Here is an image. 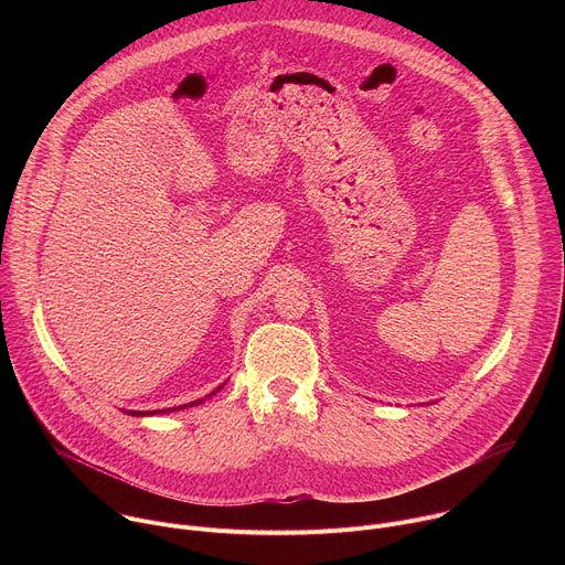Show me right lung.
<instances>
[{"instance_id":"obj_1","label":"right lung","mask_w":565,"mask_h":565,"mask_svg":"<svg viewBox=\"0 0 565 565\" xmlns=\"http://www.w3.org/2000/svg\"><path fill=\"white\" fill-rule=\"evenodd\" d=\"M221 388H223V384H221V386H218V388H216V391H221ZM216 391H212V393H210V395H214V393H216ZM201 402H203V399H194V402H190V405H181V407H174V409H185V407H196V405H201ZM174 409H163V414H168V412H174ZM129 414H131V416H149V414H151V412H145V414H142V412H129ZM153 414H160V412H153Z\"/></svg>"}]
</instances>
